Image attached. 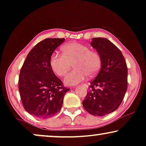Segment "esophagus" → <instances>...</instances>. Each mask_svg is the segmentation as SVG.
Wrapping results in <instances>:
<instances>
[{"instance_id": "34e87169", "label": "esophagus", "mask_w": 146, "mask_h": 146, "mask_svg": "<svg viewBox=\"0 0 146 146\" xmlns=\"http://www.w3.org/2000/svg\"><path fill=\"white\" fill-rule=\"evenodd\" d=\"M83 85L85 86V87H88V85H87V84H86V83H83Z\"/></svg>"}]
</instances>
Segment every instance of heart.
<instances>
[{
	"label": "heart",
	"instance_id": "obj_1",
	"mask_svg": "<svg viewBox=\"0 0 146 146\" xmlns=\"http://www.w3.org/2000/svg\"><path fill=\"white\" fill-rule=\"evenodd\" d=\"M63 54L53 52L50 57V65L57 75L63 77L72 63L75 69L67 74L65 82L67 85H76L83 81L88 75L93 77L99 72L102 65L100 55L96 51L90 50L86 45L72 42L63 46Z\"/></svg>",
	"mask_w": 146,
	"mask_h": 146
}]
</instances>
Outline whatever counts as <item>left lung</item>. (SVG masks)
Returning <instances> with one entry per match:
<instances>
[{"instance_id":"left-lung-1","label":"left lung","mask_w":146,"mask_h":146,"mask_svg":"<svg viewBox=\"0 0 146 146\" xmlns=\"http://www.w3.org/2000/svg\"><path fill=\"white\" fill-rule=\"evenodd\" d=\"M91 45L100 55L102 65L82 103L89 113L103 116L122 103L128 88V68L122 52L107 39L92 38Z\"/></svg>"}]
</instances>
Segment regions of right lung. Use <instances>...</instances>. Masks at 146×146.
<instances>
[{"mask_svg": "<svg viewBox=\"0 0 146 146\" xmlns=\"http://www.w3.org/2000/svg\"><path fill=\"white\" fill-rule=\"evenodd\" d=\"M65 38H46L37 44L28 53L18 80L21 101L26 111L41 119L50 118L60 111L64 94L70 89L65 87L55 75L50 57Z\"/></svg>", "mask_w": 146, "mask_h": 146, "instance_id": "1", "label": "right lung"}]
</instances>
